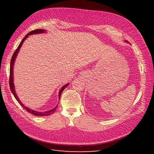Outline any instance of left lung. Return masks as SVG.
<instances>
[{
	"mask_svg": "<svg viewBox=\"0 0 154 154\" xmlns=\"http://www.w3.org/2000/svg\"><path fill=\"white\" fill-rule=\"evenodd\" d=\"M125 42H127V43H128V41H127V40L125 41Z\"/></svg>",
	"mask_w": 154,
	"mask_h": 154,
	"instance_id": "1",
	"label": "left lung"
}]
</instances>
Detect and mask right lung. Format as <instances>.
<instances>
[{"label":"right lung","instance_id":"obj_1","mask_svg":"<svg viewBox=\"0 0 154 154\" xmlns=\"http://www.w3.org/2000/svg\"><path fill=\"white\" fill-rule=\"evenodd\" d=\"M44 32H46V30L45 29H36V30H33L31 32H29V33H27L24 38H23L21 41L20 44H19V45H18V47L17 48V49H16V51H15V53H13V57L11 58V62H10V89H11V91L12 92V94H13V96H15V99L17 100V101L19 103V104L22 106V107L24 109H25V110H26L27 112H30L31 114H33L35 116H49V115H51L53 114L54 112L57 110V106L58 105L56 106L54 109H51L50 110H48V111H45V112H40V111H36V110H32L30 108H29V107H27L26 106H25L24 104H23L22 102L20 101V99L18 98V97L17 94V93L15 92V85H14V83H13V67H14V64H15V60H16V58H17V56L18 53V52H19V51L20 49V48L22 47V45L23 44V43H24V40H26V39L28 37L29 35H35V34H40V33H44ZM69 83H67V84L63 85L62 88L59 91V93H58V98L60 100V96H61V94L63 92V91L64 90V88H66V87H67L69 85Z\"/></svg>","mask_w":154,"mask_h":154}]
</instances>
